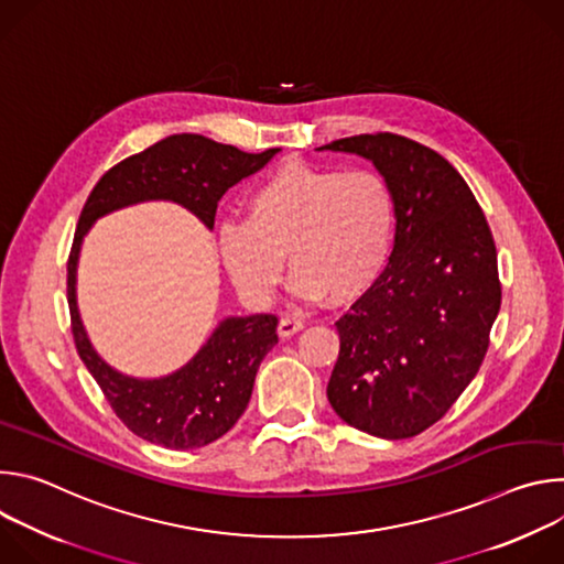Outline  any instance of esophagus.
Instances as JSON below:
<instances>
[{
	"mask_svg": "<svg viewBox=\"0 0 564 564\" xmlns=\"http://www.w3.org/2000/svg\"><path fill=\"white\" fill-rule=\"evenodd\" d=\"M299 330H303V321L301 318H296V316H281V321H279V335L281 337H292V335H296Z\"/></svg>",
	"mask_w": 564,
	"mask_h": 564,
	"instance_id": "1",
	"label": "esophagus"
}]
</instances>
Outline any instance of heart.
Listing matches in <instances>:
<instances>
[{
  "instance_id": "heart-1",
  "label": "heart",
  "mask_w": 564,
  "mask_h": 564,
  "mask_svg": "<svg viewBox=\"0 0 564 564\" xmlns=\"http://www.w3.org/2000/svg\"><path fill=\"white\" fill-rule=\"evenodd\" d=\"M394 225V194L381 174L290 163L252 192L248 218L218 225V252L250 305L272 301L285 254L299 299L350 301L381 276Z\"/></svg>"
}]
</instances>
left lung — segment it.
<instances>
[{
  "label": "left lung",
  "instance_id": "obj_1",
  "mask_svg": "<svg viewBox=\"0 0 564 564\" xmlns=\"http://www.w3.org/2000/svg\"><path fill=\"white\" fill-rule=\"evenodd\" d=\"M388 181L394 246L386 270L337 321L339 359L328 401L350 426L383 440L415 437L477 375L500 312L494 234L459 172L397 133L335 140Z\"/></svg>",
  "mask_w": 564,
  "mask_h": 564
}]
</instances>
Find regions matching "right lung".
<instances>
[{"label":"right lung","mask_w":564,"mask_h":564,"mask_svg":"<svg viewBox=\"0 0 564 564\" xmlns=\"http://www.w3.org/2000/svg\"><path fill=\"white\" fill-rule=\"evenodd\" d=\"M276 151L248 153L198 133H176L111 167L79 214L66 265L75 348L120 422L151 444L189 451L223 437L248 409L257 370L279 341V318L276 314L227 316L181 370L160 379L127 377L96 352L79 318L75 299L79 248L100 216L144 200L178 203L212 229L223 194L263 170Z\"/></svg>","instance_id":"add662e5"}]
</instances>
